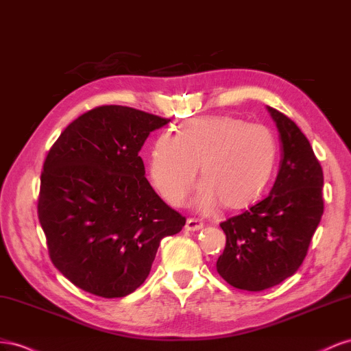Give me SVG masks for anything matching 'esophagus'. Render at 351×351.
I'll use <instances>...</instances> for the list:
<instances>
[{"instance_id":"obj_1","label":"esophagus","mask_w":351,"mask_h":351,"mask_svg":"<svg viewBox=\"0 0 351 351\" xmlns=\"http://www.w3.org/2000/svg\"><path fill=\"white\" fill-rule=\"evenodd\" d=\"M203 222H199L197 219H188L186 223H185V231H199V229H203Z\"/></svg>"}]
</instances>
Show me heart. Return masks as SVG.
Segmentation results:
<instances>
[{
	"mask_svg": "<svg viewBox=\"0 0 351 351\" xmlns=\"http://www.w3.org/2000/svg\"><path fill=\"white\" fill-rule=\"evenodd\" d=\"M276 141L266 126L248 125L232 116L199 117L179 129L163 132L149 153V176L169 204L181 206L199 173L195 206L212 212L252 204L263 193L274 172Z\"/></svg>",
	"mask_w": 351,
	"mask_h": 351,
	"instance_id": "1",
	"label": "heart"
}]
</instances>
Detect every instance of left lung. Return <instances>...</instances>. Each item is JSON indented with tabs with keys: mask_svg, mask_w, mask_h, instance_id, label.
<instances>
[{
	"mask_svg": "<svg viewBox=\"0 0 351 351\" xmlns=\"http://www.w3.org/2000/svg\"><path fill=\"white\" fill-rule=\"evenodd\" d=\"M266 108L281 141L275 184L262 202L220 223L226 245L217 272L247 291H263L297 272L324 213V172L312 145L291 119Z\"/></svg>",
	"mask_w": 351,
	"mask_h": 351,
	"instance_id": "1",
	"label": "left lung"
}]
</instances>
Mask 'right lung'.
I'll return each instance as SVG.
<instances>
[{
    "label": "right lung",
    "mask_w": 351,
    "mask_h": 351,
    "mask_svg": "<svg viewBox=\"0 0 351 351\" xmlns=\"http://www.w3.org/2000/svg\"><path fill=\"white\" fill-rule=\"evenodd\" d=\"M167 122L131 107H97L73 120L49 149L39 223L54 266L86 293H134L160 241L185 225L149 185L138 156L148 135Z\"/></svg>",
    "instance_id": "right-lung-1"
}]
</instances>
